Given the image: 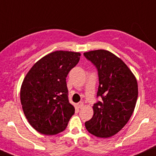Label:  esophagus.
<instances>
[{
  "mask_svg": "<svg viewBox=\"0 0 156 156\" xmlns=\"http://www.w3.org/2000/svg\"><path fill=\"white\" fill-rule=\"evenodd\" d=\"M76 106L78 108H79V109H81V108H82L83 106V102H80V103H77Z\"/></svg>",
  "mask_w": 156,
  "mask_h": 156,
  "instance_id": "esophagus-1",
  "label": "esophagus"
}]
</instances>
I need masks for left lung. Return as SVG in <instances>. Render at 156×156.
<instances>
[{
  "label": "left lung",
  "instance_id": "1",
  "mask_svg": "<svg viewBox=\"0 0 156 156\" xmlns=\"http://www.w3.org/2000/svg\"><path fill=\"white\" fill-rule=\"evenodd\" d=\"M83 56L96 68L100 101L93 105V115L85 122L87 131L100 138L116 134L133 115L138 97L136 77L119 57L104 50H93Z\"/></svg>",
  "mask_w": 156,
  "mask_h": 156
}]
</instances>
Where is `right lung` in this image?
<instances>
[{
    "label": "right lung",
    "mask_w": 156,
    "mask_h": 156,
    "mask_svg": "<svg viewBox=\"0 0 156 156\" xmlns=\"http://www.w3.org/2000/svg\"><path fill=\"white\" fill-rule=\"evenodd\" d=\"M80 53L55 51L32 66L20 89V102L29 123L39 133L56 135L66 129L75 109L69 103L66 77Z\"/></svg>",
    "instance_id": "obj_1"
}]
</instances>
